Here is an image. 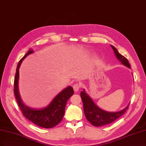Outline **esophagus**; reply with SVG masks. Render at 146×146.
I'll return each instance as SVG.
<instances>
[{"label": "esophagus", "mask_w": 146, "mask_h": 146, "mask_svg": "<svg viewBox=\"0 0 146 146\" xmlns=\"http://www.w3.org/2000/svg\"><path fill=\"white\" fill-rule=\"evenodd\" d=\"M80 85L78 84H77V83L75 84L74 85V86H73L74 90V91H75V92H78V90H80Z\"/></svg>", "instance_id": "1"}]
</instances>
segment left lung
Instances as JSON below:
<instances>
[{
  "label": "left lung",
  "mask_w": 146,
  "mask_h": 146,
  "mask_svg": "<svg viewBox=\"0 0 146 146\" xmlns=\"http://www.w3.org/2000/svg\"><path fill=\"white\" fill-rule=\"evenodd\" d=\"M113 50L115 56L117 58L123 65L130 68V64L127 59L120 54L117 49L112 45H110ZM81 98L83 103V110L85 117L88 121L95 127L102 126L111 123L117 119L125 113L129 108V104L123 110L118 112H108L100 108L95 104L92 98L86 93L85 90L80 92Z\"/></svg>",
  "instance_id": "8db88e82"
}]
</instances>
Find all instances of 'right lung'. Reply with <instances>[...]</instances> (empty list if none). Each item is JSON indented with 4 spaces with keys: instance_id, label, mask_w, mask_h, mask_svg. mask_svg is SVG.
Wrapping results in <instances>:
<instances>
[{
    "instance_id": "right-lung-1",
    "label": "right lung",
    "mask_w": 146,
    "mask_h": 146,
    "mask_svg": "<svg viewBox=\"0 0 146 146\" xmlns=\"http://www.w3.org/2000/svg\"><path fill=\"white\" fill-rule=\"evenodd\" d=\"M34 52L29 49L25 56L19 61L14 78V92L19 106L23 116L39 127L49 129L56 126L61 122L65 111V106L69 98L74 94L72 86H69L59 92L47 106L41 109H34L25 105L21 99L19 91V68L28 55Z\"/></svg>"
}]
</instances>
